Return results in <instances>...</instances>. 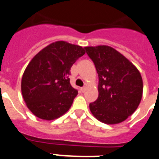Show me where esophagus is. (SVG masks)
<instances>
[{
  "label": "esophagus",
  "instance_id": "esophagus-1",
  "mask_svg": "<svg viewBox=\"0 0 159 159\" xmlns=\"http://www.w3.org/2000/svg\"><path fill=\"white\" fill-rule=\"evenodd\" d=\"M85 86H83V87L81 88V91L82 92V93H83V92H85Z\"/></svg>",
  "mask_w": 159,
  "mask_h": 159
}]
</instances>
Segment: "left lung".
Here are the masks:
<instances>
[{
	"label": "left lung",
	"mask_w": 159,
	"mask_h": 159,
	"mask_svg": "<svg viewBox=\"0 0 159 159\" xmlns=\"http://www.w3.org/2000/svg\"><path fill=\"white\" fill-rule=\"evenodd\" d=\"M98 74V98L89 104L95 118L118 124L133 114L143 97V78L126 57L107 45L85 47Z\"/></svg>",
	"instance_id": "1"
}]
</instances>
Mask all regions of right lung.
Here are the masks:
<instances>
[{
    "label": "right lung",
    "mask_w": 159,
    "mask_h": 159,
    "mask_svg": "<svg viewBox=\"0 0 159 159\" xmlns=\"http://www.w3.org/2000/svg\"><path fill=\"white\" fill-rule=\"evenodd\" d=\"M84 48L59 41L34 57L21 79V93L29 110L43 120H54L71 107L78 90L69 76L72 66L85 54Z\"/></svg>",
    "instance_id": "obj_1"
}]
</instances>
